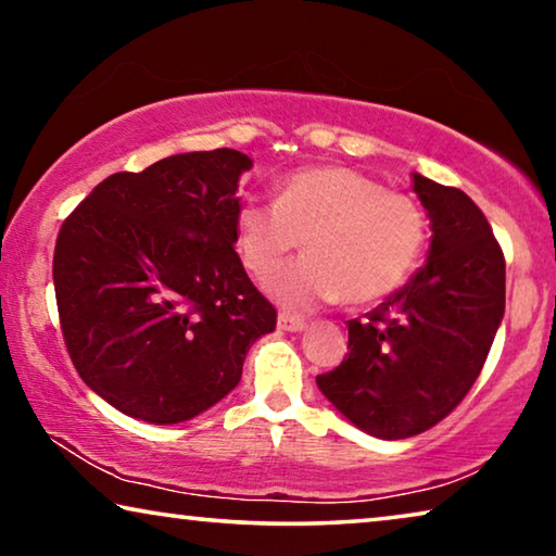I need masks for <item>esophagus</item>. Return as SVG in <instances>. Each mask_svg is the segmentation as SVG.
<instances>
[{"label": "esophagus", "instance_id": "obj_1", "mask_svg": "<svg viewBox=\"0 0 556 556\" xmlns=\"http://www.w3.org/2000/svg\"><path fill=\"white\" fill-rule=\"evenodd\" d=\"M277 326L281 331H304L306 321L299 319V316H292V314H279L277 316Z\"/></svg>", "mask_w": 556, "mask_h": 556}]
</instances>
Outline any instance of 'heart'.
<instances>
[{"label": "heart", "mask_w": 556, "mask_h": 556, "mask_svg": "<svg viewBox=\"0 0 556 556\" xmlns=\"http://www.w3.org/2000/svg\"><path fill=\"white\" fill-rule=\"evenodd\" d=\"M302 240L309 257L269 281L271 296L289 309L337 299L366 306L410 277L426 217L416 200L351 167H304L281 180L275 202L247 200L237 213V247L257 279L275 275Z\"/></svg>", "instance_id": "1"}]
</instances>
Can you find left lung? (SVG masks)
<instances>
[{
	"instance_id": "obj_1",
	"label": "left lung",
	"mask_w": 556,
	"mask_h": 556,
	"mask_svg": "<svg viewBox=\"0 0 556 556\" xmlns=\"http://www.w3.org/2000/svg\"><path fill=\"white\" fill-rule=\"evenodd\" d=\"M430 250L408 285L349 321V354L319 391L368 435L401 440L443 420L478 381L505 316V257L463 190L413 173Z\"/></svg>"
}]
</instances>
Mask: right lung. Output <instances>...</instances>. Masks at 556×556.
Returning <instances> with one entry per match:
<instances>
[{
  "label": "right lung",
  "instance_id": "add662e5",
  "mask_svg": "<svg viewBox=\"0 0 556 556\" xmlns=\"http://www.w3.org/2000/svg\"><path fill=\"white\" fill-rule=\"evenodd\" d=\"M232 148L113 173L64 219L61 331L78 376L130 418L173 426L223 401L277 312L242 267Z\"/></svg>",
  "mask_w": 556,
  "mask_h": 556
}]
</instances>
